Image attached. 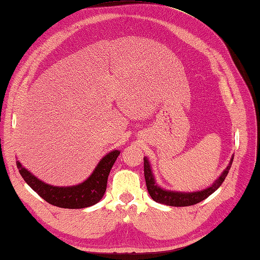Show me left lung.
Masks as SVG:
<instances>
[{
  "instance_id": "obj_1",
  "label": "left lung",
  "mask_w": 260,
  "mask_h": 260,
  "mask_svg": "<svg viewBox=\"0 0 260 260\" xmlns=\"http://www.w3.org/2000/svg\"><path fill=\"white\" fill-rule=\"evenodd\" d=\"M234 160V155L230 159L227 168L224 169L221 175L219 176L215 182H213L210 187L199 190V191H192V192H182V191H174V190H167L161 188L159 184L155 182V178L152 174L151 165H150L149 160L147 157L143 158V167H145V178L147 183V189L150 194L155 203L172 206V207H187L192 206L200 203V201L208 198L211 193H213L216 190L221 186L224 179H226L228 172L230 170Z\"/></svg>"
}]
</instances>
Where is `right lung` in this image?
<instances>
[{"instance_id": "obj_1", "label": "right lung", "mask_w": 260, "mask_h": 260, "mask_svg": "<svg viewBox=\"0 0 260 260\" xmlns=\"http://www.w3.org/2000/svg\"><path fill=\"white\" fill-rule=\"evenodd\" d=\"M119 154V150L109 152L99 161L86 180L69 187H57L43 182L25 169L20 161H16V166L24 181L47 203L60 208L82 209L98 204L102 199L109 174Z\"/></svg>"}]
</instances>
